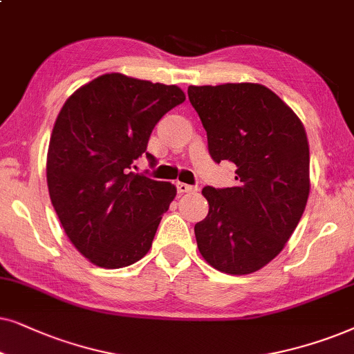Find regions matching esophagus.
Listing matches in <instances>:
<instances>
[{
	"label": "esophagus",
	"instance_id": "esophagus-1",
	"mask_svg": "<svg viewBox=\"0 0 354 354\" xmlns=\"http://www.w3.org/2000/svg\"><path fill=\"white\" fill-rule=\"evenodd\" d=\"M176 187H178V192H180V194H186V192L197 191L196 186H189V185H186V183H180V181L176 183Z\"/></svg>",
	"mask_w": 354,
	"mask_h": 354
}]
</instances>
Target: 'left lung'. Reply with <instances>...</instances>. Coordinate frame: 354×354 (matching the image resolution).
<instances>
[{
	"instance_id": "1",
	"label": "left lung",
	"mask_w": 354,
	"mask_h": 354,
	"mask_svg": "<svg viewBox=\"0 0 354 354\" xmlns=\"http://www.w3.org/2000/svg\"><path fill=\"white\" fill-rule=\"evenodd\" d=\"M191 105L207 131L216 163L236 165V186L202 196L209 214L194 226L205 262L248 275L273 261L308 204L309 142L296 113L262 84L189 86Z\"/></svg>"
}]
</instances>
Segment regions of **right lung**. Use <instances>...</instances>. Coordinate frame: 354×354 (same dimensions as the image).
I'll return each instance as SVG.
<instances>
[{
	"label": "right lung",
	"instance_id": "obj_1",
	"mask_svg": "<svg viewBox=\"0 0 354 354\" xmlns=\"http://www.w3.org/2000/svg\"><path fill=\"white\" fill-rule=\"evenodd\" d=\"M185 100L178 86L111 73L84 84L61 108L46 183L66 236L93 266L128 267L152 248L176 186L131 167L155 124Z\"/></svg>",
	"mask_w": 354,
	"mask_h": 354
}]
</instances>
